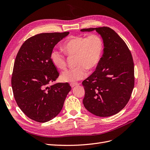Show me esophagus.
<instances>
[{"mask_svg":"<svg viewBox=\"0 0 150 150\" xmlns=\"http://www.w3.org/2000/svg\"><path fill=\"white\" fill-rule=\"evenodd\" d=\"M70 85H71V86L72 88H74V86L79 85V84H78V83H71V84H70Z\"/></svg>","mask_w":150,"mask_h":150,"instance_id":"1","label":"esophagus"}]
</instances>
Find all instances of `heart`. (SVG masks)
I'll list each match as a JSON object with an SVG mask.
<instances>
[{
	"label": "heart",
	"mask_w": 150,
	"mask_h": 150,
	"mask_svg": "<svg viewBox=\"0 0 150 150\" xmlns=\"http://www.w3.org/2000/svg\"><path fill=\"white\" fill-rule=\"evenodd\" d=\"M62 47L69 56H76L77 66L66 70L61 75L63 81L72 83L85 78L88 75V69H96L103 56L104 42L98 34H91L88 37L72 36L63 44ZM51 59L57 69L63 70L66 67V57L61 51L53 50Z\"/></svg>",
	"instance_id": "1"
}]
</instances>
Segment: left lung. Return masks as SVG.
Listing matches in <instances>:
<instances>
[{
  "mask_svg": "<svg viewBox=\"0 0 150 150\" xmlns=\"http://www.w3.org/2000/svg\"><path fill=\"white\" fill-rule=\"evenodd\" d=\"M96 30L104 42L103 57L96 71L83 81V104L92 114L108 117L117 114L129 101L134 88V63L129 49L116 32L108 27Z\"/></svg>",
  "mask_w": 150,
  "mask_h": 150,
  "instance_id": "left-lung-1",
  "label": "left lung"
}]
</instances>
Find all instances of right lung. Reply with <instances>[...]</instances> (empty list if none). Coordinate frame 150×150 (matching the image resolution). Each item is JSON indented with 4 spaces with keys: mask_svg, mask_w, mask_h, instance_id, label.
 I'll return each instance as SVG.
<instances>
[{
    "mask_svg": "<svg viewBox=\"0 0 150 150\" xmlns=\"http://www.w3.org/2000/svg\"><path fill=\"white\" fill-rule=\"evenodd\" d=\"M69 34H37L26 40L17 54L11 79L13 96L22 111L34 121L45 122L54 118L71 89L67 83L49 86L59 77L51 52Z\"/></svg>",
    "mask_w": 150,
    "mask_h": 150,
    "instance_id": "right-lung-1",
    "label": "right lung"
}]
</instances>
